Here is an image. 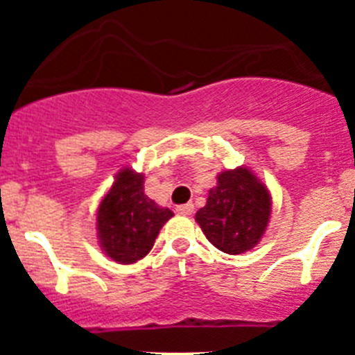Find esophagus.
<instances>
[{
    "label": "esophagus",
    "mask_w": 355,
    "mask_h": 355,
    "mask_svg": "<svg viewBox=\"0 0 355 355\" xmlns=\"http://www.w3.org/2000/svg\"><path fill=\"white\" fill-rule=\"evenodd\" d=\"M175 211L180 213V215H192L193 213V205L192 202H187V205H181L175 208Z\"/></svg>",
    "instance_id": "obj_1"
}]
</instances>
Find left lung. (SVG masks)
<instances>
[{"mask_svg": "<svg viewBox=\"0 0 355 355\" xmlns=\"http://www.w3.org/2000/svg\"><path fill=\"white\" fill-rule=\"evenodd\" d=\"M270 211L268 188L249 168L238 167L218 174L196 220L216 249L236 256L258 245Z\"/></svg>", "mask_w": 355, "mask_h": 355, "instance_id": "1", "label": "left lung"}]
</instances>
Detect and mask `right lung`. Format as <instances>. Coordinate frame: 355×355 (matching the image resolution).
<instances>
[{
    "label": "right lung",
    "instance_id": "obj_1",
    "mask_svg": "<svg viewBox=\"0 0 355 355\" xmlns=\"http://www.w3.org/2000/svg\"><path fill=\"white\" fill-rule=\"evenodd\" d=\"M174 216L144 193V174L122 168L97 208V238L108 258L131 265L146 258L163 224Z\"/></svg>",
    "mask_w": 355,
    "mask_h": 355
}]
</instances>
